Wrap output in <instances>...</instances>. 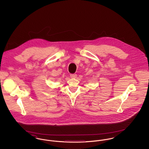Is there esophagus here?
I'll list each match as a JSON object with an SVG mask.
<instances>
[{"label": "esophagus", "instance_id": "esophagus-1", "mask_svg": "<svg viewBox=\"0 0 149 149\" xmlns=\"http://www.w3.org/2000/svg\"><path fill=\"white\" fill-rule=\"evenodd\" d=\"M77 74H70V77L71 78H77Z\"/></svg>", "mask_w": 149, "mask_h": 149}]
</instances>
